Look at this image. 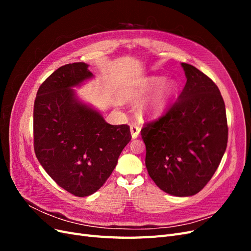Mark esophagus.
<instances>
[{
	"instance_id": "obj_1",
	"label": "esophagus",
	"mask_w": 251,
	"mask_h": 251,
	"mask_svg": "<svg viewBox=\"0 0 251 251\" xmlns=\"http://www.w3.org/2000/svg\"><path fill=\"white\" fill-rule=\"evenodd\" d=\"M130 130H131V134H132V138L133 139L137 138L139 136V133H140L139 126L136 125V124H132L131 126H130Z\"/></svg>"
}]
</instances>
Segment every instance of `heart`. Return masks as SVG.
Instances as JSON below:
<instances>
[{"instance_id": "b5f03b06", "label": "heart", "mask_w": 251, "mask_h": 251, "mask_svg": "<svg viewBox=\"0 0 251 251\" xmlns=\"http://www.w3.org/2000/svg\"><path fill=\"white\" fill-rule=\"evenodd\" d=\"M162 82L160 77H151L142 83V86L133 95L134 100H140L143 96L148 95L151 91L155 90ZM174 85L172 82H165L159 88L153 98L144 105L143 112L150 114L151 116H158L166 109L170 102L171 97L174 93Z\"/></svg>"}]
</instances>
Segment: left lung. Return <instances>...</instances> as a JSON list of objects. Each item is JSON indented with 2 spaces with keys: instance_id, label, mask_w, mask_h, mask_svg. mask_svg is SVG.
Wrapping results in <instances>:
<instances>
[{
  "instance_id": "1",
  "label": "left lung",
  "mask_w": 251,
  "mask_h": 251,
  "mask_svg": "<svg viewBox=\"0 0 251 251\" xmlns=\"http://www.w3.org/2000/svg\"><path fill=\"white\" fill-rule=\"evenodd\" d=\"M186 83L159 118L144 124L146 166L163 192L198 194L214 176L225 153L228 126L223 97L216 83L196 67L181 64Z\"/></svg>"
}]
</instances>
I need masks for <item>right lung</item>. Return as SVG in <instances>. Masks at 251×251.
<instances>
[{"mask_svg":"<svg viewBox=\"0 0 251 251\" xmlns=\"http://www.w3.org/2000/svg\"><path fill=\"white\" fill-rule=\"evenodd\" d=\"M92 75L85 63L62 66L40 86L34 100L37 160L57 185L76 197L104 184L132 138L127 125L107 124L75 98L71 88Z\"/></svg>","mask_w":251,"mask_h":251,"instance_id":"right-lung-1","label":"right lung"}]
</instances>
